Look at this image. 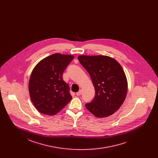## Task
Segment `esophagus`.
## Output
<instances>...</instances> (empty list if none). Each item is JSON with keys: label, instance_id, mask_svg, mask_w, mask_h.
Listing matches in <instances>:
<instances>
[{"label": "esophagus", "instance_id": "esophagus-1", "mask_svg": "<svg viewBox=\"0 0 158 158\" xmlns=\"http://www.w3.org/2000/svg\"><path fill=\"white\" fill-rule=\"evenodd\" d=\"M76 94H77V95H78V96L81 95L82 94V89H80L78 92L76 93Z\"/></svg>", "mask_w": 158, "mask_h": 158}]
</instances>
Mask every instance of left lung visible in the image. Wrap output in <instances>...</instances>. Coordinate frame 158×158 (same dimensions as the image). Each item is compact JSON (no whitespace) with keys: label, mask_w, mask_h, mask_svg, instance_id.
Segmentation results:
<instances>
[{"label":"left lung","mask_w":158,"mask_h":158,"mask_svg":"<svg viewBox=\"0 0 158 158\" xmlns=\"http://www.w3.org/2000/svg\"><path fill=\"white\" fill-rule=\"evenodd\" d=\"M78 60L90 75L95 95L86 109L98 118L116 112L123 104L128 90L125 73L114 58L105 55H80Z\"/></svg>","instance_id":"left-lung-1"}]
</instances>
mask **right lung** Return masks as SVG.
<instances>
[{
	"mask_svg": "<svg viewBox=\"0 0 158 158\" xmlns=\"http://www.w3.org/2000/svg\"><path fill=\"white\" fill-rule=\"evenodd\" d=\"M73 58L72 55L54 53L41 60L33 69L28 90L31 100L39 112L56 115L71 100L69 84L62 76Z\"/></svg>",
	"mask_w": 158,
	"mask_h": 158,
	"instance_id": "obj_1",
	"label": "right lung"
}]
</instances>
